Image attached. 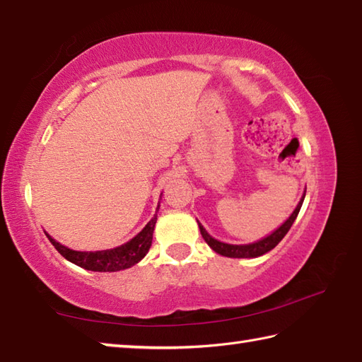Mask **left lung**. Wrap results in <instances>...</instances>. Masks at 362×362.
<instances>
[{
	"label": "left lung",
	"mask_w": 362,
	"mask_h": 362,
	"mask_svg": "<svg viewBox=\"0 0 362 362\" xmlns=\"http://www.w3.org/2000/svg\"><path fill=\"white\" fill-rule=\"evenodd\" d=\"M305 200V195L301 198L300 203L297 204V208L292 212V216L286 220V222L278 228L276 231L272 233L267 238H264L259 242H255V243H248V245H231V243H223L220 240H216L214 238L206 233L204 228L202 226V223H198L200 226V233L203 235V239L206 240V243L214 250V252L226 256V257H257V256H262L264 253L270 252V250H274L279 242L283 240L284 235L287 234V231L291 230L292 223L295 222V218H297L298 212L301 209V204H303Z\"/></svg>",
	"instance_id": "left-lung-1"
}]
</instances>
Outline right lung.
<instances>
[{"label": "right lung", "mask_w": 362, "mask_h": 362, "mask_svg": "<svg viewBox=\"0 0 362 362\" xmlns=\"http://www.w3.org/2000/svg\"><path fill=\"white\" fill-rule=\"evenodd\" d=\"M156 220L158 214H154V217L145 225L144 230L140 231L136 238H132L129 242L123 243L120 247L112 250H103V252H75V250H70L61 245V243L56 242L49 234H47V238L65 259L79 265V267L92 272H119L132 267V265L137 264L146 253H148Z\"/></svg>", "instance_id": "obj_1"}]
</instances>
